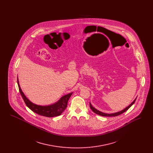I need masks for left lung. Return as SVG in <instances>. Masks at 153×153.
Wrapping results in <instances>:
<instances>
[{"label":"left lung","mask_w":153,"mask_h":153,"mask_svg":"<svg viewBox=\"0 0 153 153\" xmlns=\"http://www.w3.org/2000/svg\"><path fill=\"white\" fill-rule=\"evenodd\" d=\"M136 99H137V97L134 99V100L132 102L131 104H130L128 107H127L126 108H125L123 109V110H122V111H119V112H115V113H112V114H106V113H104V112H101V111H100L96 109L95 108H94V107L92 105V104H91V102H89V105H90L91 109L92 110V111L94 112L95 114H97V115H99L102 116V117H117V116H118V115H119L123 114L124 112H126L127 110H128V109H129V108L131 107V106L134 104V103L135 102Z\"/></svg>","instance_id":"left-lung-1"}]
</instances>
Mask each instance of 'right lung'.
<instances>
[{
  "label": "right lung",
  "mask_w": 153,
  "mask_h": 153,
  "mask_svg": "<svg viewBox=\"0 0 153 153\" xmlns=\"http://www.w3.org/2000/svg\"><path fill=\"white\" fill-rule=\"evenodd\" d=\"M17 81L19 92L26 105L34 112L44 117H51L60 115L66 109L68 102L73 94V92H71L62 96L59 100L54 104L48 105H40L34 104L30 100L23 92L19 83L18 78L17 79Z\"/></svg>",
  "instance_id": "right-lung-1"
}]
</instances>
